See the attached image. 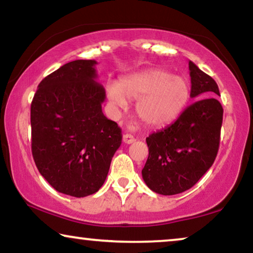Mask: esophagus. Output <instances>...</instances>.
Masks as SVG:
<instances>
[{
  "mask_svg": "<svg viewBox=\"0 0 253 253\" xmlns=\"http://www.w3.org/2000/svg\"><path fill=\"white\" fill-rule=\"evenodd\" d=\"M137 130V126L136 123H130L129 126L126 127V133L123 134V141L126 144H131L134 141V136H133V132Z\"/></svg>",
  "mask_w": 253,
  "mask_h": 253,
  "instance_id": "1",
  "label": "esophagus"
}]
</instances>
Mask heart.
I'll use <instances>...</instances> for the list:
<instances>
[{
	"label": "heart",
	"mask_w": 253,
	"mask_h": 253,
	"mask_svg": "<svg viewBox=\"0 0 253 253\" xmlns=\"http://www.w3.org/2000/svg\"><path fill=\"white\" fill-rule=\"evenodd\" d=\"M191 94L189 82L161 69L132 75L120 84L107 86V96L116 106L126 105V96L139 100L137 114L152 126H165L174 122L188 105Z\"/></svg>",
	"instance_id": "b5f03b06"
}]
</instances>
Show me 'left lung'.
Listing matches in <instances>:
<instances>
[{
    "mask_svg": "<svg viewBox=\"0 0 253 253\" xmlns=\"http://www.w3.org/2000/svg\"><path fill=\"white\" fill-rule=\"evenodd\" d=\"M191 98L199 99L178 119L146 138L148 158L141 170L152 191L164 196L192 188L212 167L220 145L223 108L215 81L189 62ZM203 97V99H200Z\"/></svg>",
    "mask_w": 253,
    "mask_h": 253,
    "instance_id": "left-lung-1",
    "label": "left lung"
}]
</instances>
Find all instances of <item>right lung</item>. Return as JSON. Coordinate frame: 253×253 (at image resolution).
I'll use <instances>...</instances> for the list:
<instances>
[{
    "mask_svg": "<svg viewBox=\"0 0 253 253\" xmlns=\"http://www.w3.org/2000/svg\"><path fill=\"white\" fill-rule=\"evenodd\" d=\"M96 62L77 60L44 77L31 103L32 155L56 191L93 195L108 175L122 130L103 115L106 91L95 82Z\"/></svg>",
    "mask_w": 253,
    "mask_h": 253,
    "instance_id": "right-lung-1",
    "label": "right lung"
}]
</instances>
